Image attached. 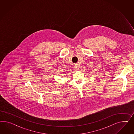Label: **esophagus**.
Listing matches in <instances>:
<instances>
[{
	"mask_svg": "<svg viewBox=\"0 0 134 134\" xmlns=\"http://www.w3.org/2000/svg\"><path fill=\"white\" fill-rule=\"evenodd\" d=\"M75 68L76 70H79V65L77 64H75Z\"/></svg>",
	"mask_w": 134,
	"mask_h": 134,
	"instance_id": "esophagus-1",
	"label": "esophagus"
}]
</instances>
